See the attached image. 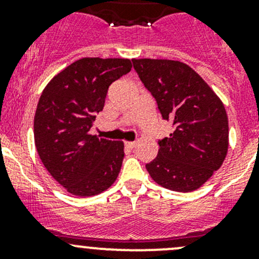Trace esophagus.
Returning a JSON list of instances; mask_svg holds the SVG:
<instances>
[{
	"instance_id": "obj_1",
	"label": "esophagus",
	"mask_w": 259,
	"mask_h": 259,
	"mask_svg": "<svg viewBox=\"0 0 259 259\" xmlns=\"http://www.w3.org/2000/svg\"><path fill=\"white\" fill-rule=\"evenodd\" d=\"M125 146L129 149H133L135 146V142H125Z\"/></svg>"
}]
</instances>
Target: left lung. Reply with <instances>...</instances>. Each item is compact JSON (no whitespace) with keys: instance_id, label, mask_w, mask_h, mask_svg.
Segmentation results:
<instances>
[{"instance_id":"8db88e82","label":"left lung","mask_w":259,"mask_h":259,"mask_svg":"<svg viewBox=\"0 0 259 259\" xmlns=\"http://www.w3.org/2000/svg\"><path fill=\"white\" fill-rule=\"evenodd\" d=\"M164 120L174 132L158 140L159 151L146 164L154 182L176 192L202 187L228 151V117L218 96L192 67L173 60H133Z\"/></svg>"}]
</instances>
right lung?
<instances>
[{
    "mask_svg": "<svg viewBox=\"0 0 259 259\" xmlns=\"http://www.w3.org/2000/svg\"><path fill=\"white\" fill-rule=\"evenodd\" d=\"M132 70L127 59L83 57L54 77L41 94L33 120L35 145L45 168L65 189L91 197L116 180L122 142L90 135L108 89Z\"/></svg>",
    "mask_w": 259,
    "mask_h": 259,
    "instance_id": "obj_1",
    "label": "right lung"
}]
</instances>
